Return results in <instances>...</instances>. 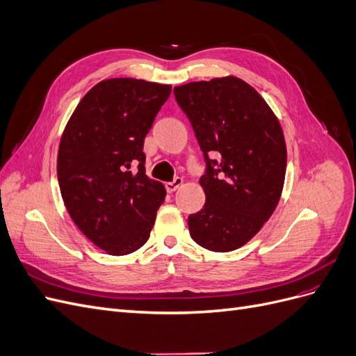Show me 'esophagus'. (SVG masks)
Listing matches in <instances>:
<instances>
[{"mask_svg": "<svg viewBox=\"0 0 356 356\" xmlns=\"http://www.w3.org/2000/svg\"><path fill=\"white\" fill-rule=\"evenodd\" d=\"M182 186V178H175L172 182H166L165 187L168 190V193H174L177 188H179Z\"/></svg>", "mask_w": 356, "mask_h": 356, "instance_id": "1", "label": "esophagus"}]
</instances>
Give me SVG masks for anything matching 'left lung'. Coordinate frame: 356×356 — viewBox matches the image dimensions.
Masks as SVG:
<instances>
[{
  "label": "left lung",
  "mask_w": 356,
  "mask_h": 356,
  "mask_svg": "<svg viewBox=\"0 0 356 356\" xmlns=\"http://www.w3.org/2000/svg\"><path fill=\"white\" fill-rule=\"evenodd\" d=\"M203 152V208L188 217L193 241L213 252L243 246L272 217L286 170L282 127L252 86L233 77L174 89Z\"/></svg>",
  "instance_id": "1"
}]
</instances>
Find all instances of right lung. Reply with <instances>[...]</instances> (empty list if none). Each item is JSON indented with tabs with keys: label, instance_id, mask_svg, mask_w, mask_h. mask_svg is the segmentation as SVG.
Returning <instances> with one entry per match:
<instances>
[{
	"label": "right lung",
	"instance_id": "add662e5",
	"mask_svg": "<svg viewBox=\"0 0 356 356\" xmlns=\"http://www.w3.org/2000/svg\"><path fill=\"white\" fill-rule=\"evenodd\" d=\"M172 88L136 79L102 80L84 95L63 131L58 181L70 217L111 255L149 238L166 190L145 175L144 138Z\"/></svg>",
	"mask_w": 356,
	"mask_h": 356
}]
</instances>
